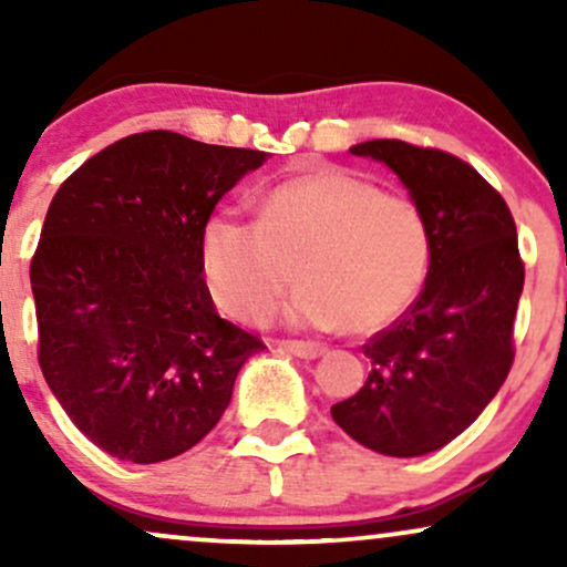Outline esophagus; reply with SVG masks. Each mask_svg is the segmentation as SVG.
<instances>
[{"label":"esophagus","instance_id":"esophagus-1","mask_svg":"<svg viewBox=\"0 0 567 567\" xmlns=\"http://www.w3.org/2000/svg\"><path fill=\"white\" fill-rule=\"evenodd\" d=\"M282 347L292 351L296 357H303V360H317V357H322L328 347H322V343H315V341H282Z\"/></svg>","mask_w":567,"mask_h":567}]
</instances>
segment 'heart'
<instances>
[{"mask_svg":"<svg viewBox=\"0 0 567 567\" xmlns=\"http://www.w3.org/2000/svg\"><path fill=\"white\" fill-rule=\"evenodd\" d=\"M429 256L419 205L343 167L277 181L258 197V220L216 210L199 234L202 277L226 315L264 320L298 271L288 320L351 336L386 328L413 303Z\"/></svg>","mask_w":567,"mask_h":567,"instance_id":"1","label":"heart"}]
</instances>
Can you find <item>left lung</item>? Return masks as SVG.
<instances>
[{"instance_id":"8db88e82","label":"left lung","mask_w":567,"mask_h":567,"mask_svg":"<svg viewBox=\"0 0 567 567\" xmlns=\"http://www.w3.org/2000/svg\"><path fill=\"white\" fill-rule=\"evenodd\" d=\"M351 154L400 175L426 218L432 261L421 296L362 347L365 386L330 413L370 451L413 458L472 426L509 375L525 264L509 207L470 162L394 138Z\"/></svg>"}]
</instances>
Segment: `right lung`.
<instances>
[{
  "label": "right lung",
  "instance_id": "right-lung-1",
  "mask_svg": "<svg viewBox=\"0 0 567 567\" xmlns=\"http://www.w3.org/2000/svg\"><path fill=\"white\" fill-rule=\"evenodd\" d=\"M269 154L171 130L112 143L63 181L31 258L39 368L74 426L133 464L218 424L258 336L220 320L199 234Z\"/></svg>",
  "mask_w": 567,
  "mask_h": 567
}]
</instances>
